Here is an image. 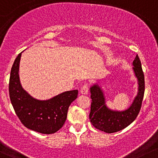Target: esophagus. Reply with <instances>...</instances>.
I'll return each instance as SVG.
<instances>
[{
	"label": "esophagus",
	"mask_w": 158,
	"mask_h": 158,
	"mask_svg": "<svg viewBox=\"0 0 158 158\" xmlns=\"http://www.w3.org/2000/svg\"><path fill=\"white\" fill-rule=\"evenodd\" d=\"M80 93L82 94H88V85L87 83L83 85V86L81 88L80 90Z\"/></svg>",
	"instance_id": "1"
}]
</instances>
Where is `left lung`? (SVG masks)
Wrapping results in <instances>:
<instances>
[{
	"instance_id": "1",
	"label": "left lung",
	"mask_w": 158,
	"mask_h": 158,
	"mask_svg": "<svg viewBox=\"0 0 158 158\" xmlns=\"http://www.w3.org/2000/svg\"><path fill=\"white\" fill-rule=\"evenodd\" d=\"M133 65L135 76L138 80V94L127 110H110L106 105L104 94L100 86L94 84L90 88L91 104L89 118L92 125L97 129L108 133L118 132L130 125L139 113L145 92V78L138 55L133 60Z\"/></svg>"
}]
</instances>
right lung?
Masks as SVG:
<instances>
[{
    "instance_id": "1",
    "label": "right lung",
    "mask_w": 158,
    "mask_h": 158,
    "mask_svg": "<svg viewBox=\"0 0 158 158\" xmlns=\"http://www.w3.org/2000/svg\"><path fill=\"white\" fill-rule=\"evenodd\" d=\"M21 52L11 69L9 83L10 98L21 122L36 132L51 134L64 124L68 108L78 95V90L65 91L47 100L33 98L21 85L19 75Z\"/></svg>"
}]
</instances>
